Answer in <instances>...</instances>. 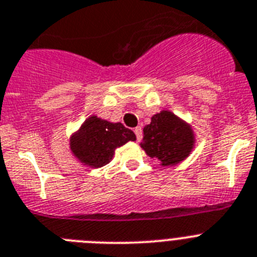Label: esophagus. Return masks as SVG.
Returning a JSON list of instances; mask_svg holds the SVG:
<instances>
[{"instance_id":"34e87169","label":"esophagus","mask_w":257,"mask_h":257,"mask_svg":"<svg viewBox=\"0 0 257 257\" xmlns=\"http://www.w3.org/2000/svg\"><path fill=\"white\" fill-rule=\"evenodd\" d=\"M135 133H136V137H137V141L140 142L142 140V128L141 126H137L135 128Z\"/></svg>"}]
</instances>
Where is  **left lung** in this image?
I'll use <instances>...</instances> for the list:
<instances>
[{"label":"left lung","instance_id":"left-lung-1","mask_svg":"<svg viewBox=\"0 0 257 257\" xmlns=\"http://www.w3.org/2000/svg\"><path fill=\"white\" fill-rule=\"evenodd\" d=\"M195 137L191 126L171 111L163 110L144 128L141 147L162 166H175L190 155Z\"/></svg>","mask_w":257,"mask_h":257}]
</instances>
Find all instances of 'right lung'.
<instances>
[{
  "label": "right lung",
  "mask_w": 257,
  "mask_h": 257,
  "mask_svg": "<svg viewBox=\"0 0 257 257\" xmlns=\"http://www.w3.org/2000/svg\"><path fill=\"white\" fill-rule=\"evenodd\" d=\"M129 141H136L131 129L121 122H110L93 115L71 136L70 147L82 164L101 168L111 162L115 149Z\"/></svg>",
  "instance_id": "add662e5"
}]
</instances>
